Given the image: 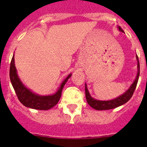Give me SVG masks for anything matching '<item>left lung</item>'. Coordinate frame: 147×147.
Returning a JSON list of instances; mask_svg holds the SVG:
<instances>
[{
  "label": "left lung",
  "instance_id": "1",
  "mask_svg": "<svg viewBox=\"0 0 147 147\" xmlns=\"http://www.w3.org/2000/svg\"><path fill=\"white\" fill-rule=\"evenodd\" d=\"M119 29L121 32H124L122 28L120 26H119ZM138 60V74L136 76V80L134 82L132 83V85H131L130 88L127 90V91L124 93L123 95L120 96L118 98H115V99L110 100V101H99V100L94 99L92 98L90 95L88 90L87 88L86 85H85V96H86V100L88 102V105L93 109L97 110H110V109H113L115 107H119L121 105H124L126 102H127L132 96L133 93H134L135 90H136V86H137L138 81V78H139L140 75V64L139 60H138V56L136 57Z\"/></svg>",
  "mask_w": 147,
  "mask_h": 147
}]
</instances>
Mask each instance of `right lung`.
Segmentation results:
<instances>
[{"mask_svg": "<svg viewBox=\"0 0 147 147\" xmlns=\"http://www.w3.org/2000/svg\"><path fill=\"white\" fill-rule=\"evenodd\" d=\"M71 76V74L67 76L65 80L62 83L60 88L58 90L57 92L54 95L51 96H38L37 94L32 93L31 90L27 89L23 83L18 78L17 74L16 67L15 65V58L14 55L12 57V59L10 64L9 69V77L11 80V85H12L15 93L17 94L18 99L23 104L24 106L27 107H30L32 109H36V110H47L49 109L52 108L54 107L59 102V98L62 95V88L65 85L66 82Z\"/></svg>", "mask_w": 147, "mask_h": 147, "instance_id": "obj_1", "label": "right lung"}]
</instances>
